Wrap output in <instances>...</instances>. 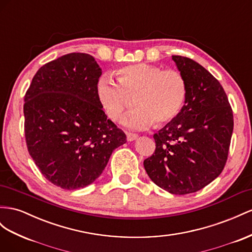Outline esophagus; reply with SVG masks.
Wrapping results in <instances>:
<instances>
[{
  "instance_id": "1",
  "label": "esophagus",
  "mask_w": 252,
  "mask_h": 252,
  "mask_svg": "<svg viewBox=\"0 0 252 252\" xmlns=\"http://www.w3.org/2000/svg\"><path fill=\"white\" fill-rule=\"evenodd\" d=\"M138 138H139V135H138V134H135V133H130V132H127V141H128V142L134 141V140H137Z\"/></svg>"
}]
</instances>
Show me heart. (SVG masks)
<instances>
[{
	"label": "heart",
	"instance_id": "b5f03b06",
	"mask_svg": "<svg viewBox=\"0 0 252 252\" xmlns=\"http://www.w3.org/2000/svg\"><path fill=\"white\" fill-rule=\"evenodd\" d=\"M118 81L100 77L96 86L99 104L108 118L118 121L131 106L138 108L126 114L122 124L133 130H143L155 122L163 125L174 120L187 98L188 86L182 74L162 66L138 63L117 71Z\"/></svg>",
	"mask_w": 252,
	"mask_h": 252
}]
</instances>
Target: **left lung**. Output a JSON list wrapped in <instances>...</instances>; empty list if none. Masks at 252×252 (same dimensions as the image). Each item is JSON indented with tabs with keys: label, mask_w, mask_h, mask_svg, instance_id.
<instances>
[{
	"label": "left lung",
	"mask_w": 252,
	"mask_h": 252,
	"mask_svg": "<svg viewBox=\"0 0 252 252\" xmlns=\"http://www.w3.org/2000/svg\"><path fill=\"white\" fill-rule=\"evenodd\" d=\"M188 86L177 117L154 134L156 151L144 160L156 185L175 195L199 191L217 178L228 158L233 114L223 88L196 61L172 56Z\"/></svg>",
	"instance_id": "obj_1"
}]
</instances>
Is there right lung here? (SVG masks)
Returning <instances> with one entry per match:
<instances>
[{"label": "right lung", "mask_w": 252, "mask_h": 252, "mask_svg": "<svg viewBox=\"0 0 252 252\" xmlns=\"http://www.w3.org/2000/svg\"><path fill=\"white\" fill-rule=\"evenodd\" d=\"M100 75L93 56L66 54L40 67L25 94L27 149L45 178L61 189L91 185L126 143L98 101Z\"/></svg>", "instance_id": "add662e5"}]
</instances>
